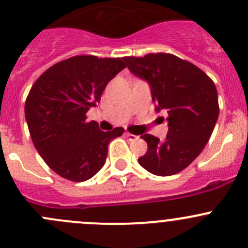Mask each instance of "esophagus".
I'll use <instances>...</instances> for the list:
<instances>
[{
	"label": "esophagus",
	"mask_w": 248,
	"mask_h": 248,
	"mask_svg": "<svg viewBox=\"0 0 248 248\" xmlns=\"http://www.w3.org/2000/svg\"><path fill=\"white\" fill-rule=\"evenodd\" d=\"M126 137L128 138V140H137V139H138V137L134 136V134H132V133H128V132L126 133Z\"/></svg>",
	"instance_id": "1"
}]
</instances>
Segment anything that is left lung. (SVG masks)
<instances>
[{
    "label": "left lung",
    "mask_w": 248,
    "mask_h": 248,
    "mask_svg": "<svg viewBox=\"0 0 248 248\" xmlns=\"http://www.w3.org/2000/svg\"><path fill=\"white\" fill-rule=\"evenodd\" d=\"M129 70L146 80L156 110L168 114L165 141L143 134L148 143L141 167L155 175H173L188 167L207 144L219 115L215 82L201 69L170 53L124 57Z\"/></svg>",
    "instance_id": "8db88e82"
}]
</instances>
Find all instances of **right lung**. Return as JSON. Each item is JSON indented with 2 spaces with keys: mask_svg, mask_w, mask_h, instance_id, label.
<instances>
[{
  "mask_svg": "<svg viewBox=\"0 0 248 248\" xmlns=\"http://www.w3.org/2000/svg\"><path fill=\"white\" fill-rule=\"evenodd\" d=\"M126 68L122 58L75 55L36 80L25 102V119L36 150L60 177L85 182L104 166L108 145L124 129L100 131L87 111L100 102L110 80Z\"/></svg>",
  "mask_w": 248,
  "mask_h": 248,
  "instance_id": "obj_1",
  "label": "right lung"
}]
</instances>
